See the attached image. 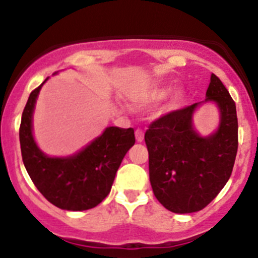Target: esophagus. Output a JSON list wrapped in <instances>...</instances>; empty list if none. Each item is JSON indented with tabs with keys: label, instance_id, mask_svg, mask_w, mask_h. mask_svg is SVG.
Segmentation results:
<instances>
[{
	"label": "esophagus",
	"instance_id": "1",
	"mask_svg": "<svg viewBox=\"0 0 258 258\" xmlns=\"http://www.w3.org/2000/svg\"><path fill=\"white\" fill-rule=\"evenodd\" d=\"M135 136H136V141L138 143H141V141H144V131L141 128H138L136 130V132H135Z\"/></svg>",
	"mask_w": 258,
	"mask_h": 258
}]
</instances>
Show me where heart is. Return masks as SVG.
Here are the masks:
<instances>
[{
  "label": "heart",
  "mask_w": 258,
  "mask_h": 258,
  "mask_svg": "<svg viewBox=\"0 0 258 258\" xmlns=\"http://www.w3.org/2000/svg\"><path fill=\"white\" fill-rule=\"evenodd\" d=\"M169 92H171V89H169V87H158V89L153 90V91L146 96V103H159V101H162L163 99H166V97L168 96Z\"/></svg>",
  "instance_id": "obj_1"
}]
</instances>
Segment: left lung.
<instances>
[{
    "label": "left lung",
    "instance_id": "left-lung-1",
    "mask_svg": "<svg viewBox=\"0 0 258 258\" xmlns=\"http://www.w3.org/2000/svg\"><path fill=\"white\" fill-rule=\"evenodd\" d=\"M206 96L204 101H213L220 109L219 128L211 137L203 138L192 127V114L204 101L167 113L145 132L153 192L171 212L203 210L233 172L238 152L235 103L215 74Z\"/></svg>",
    "mask_w": 258,
    "mask_h": 258
}]
</instances>
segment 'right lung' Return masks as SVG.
I'll use <instances>...</instances> for the list:
<instances>
[{"mask_svg":"<svg viewBox=\"0 0 258 258\" xmlns=\"http://www.w3.org/2000/svg\"><path fill=\"white\" fill-rule=\"evenodd\" d=\"M42 85L31 92L23 110L19 139L25 169L39 192L56 207L67 211L96 207L109 194L120 162L135 144L134 128L108 127L77 154L47 157L32 134V115Z\"/></svg>","mask_w":258,"mask_h":258,"instance_id":"add662e5","label":"right lung"}]
</instances>
